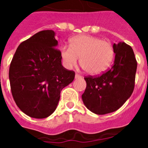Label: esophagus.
I'll return each mask as SVG.
<instances>
[{"instance_id": "1", "label": "esophagus", "mask_w": 148, "mask_h": 148, "mask_svg": "<svg viewBox=\"0 0 148 148\" xmlns=\"http://www.w3.org/2000/svg\"><path fill=\"white\" fill-rule=\"evenodd\" d=\"M75 78H82V75H80L79 74H75Z\"/></svg>"}]
</instances>
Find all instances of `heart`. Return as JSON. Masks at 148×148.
Instances as JSON below:
<instances>
[{
    "mask_svg": "<svg viewBox=\"0 0 148 148\" xmlns=\"http://www.w3.org/2000/svg\"><path fill=\"white\" fill-rule=\"evenodd\" d=\"M60 55L66 69L75 66L80 56L82 67L90 74L97 75L110 66L114 57V49L110 43L100 38L79 35L72 39L70 46H61Z\"/></svg>",
    "mask_w": 148,
    "mask_h": 148,
    "instance_id": "1",
    "label": "heart"
}]
</instances>
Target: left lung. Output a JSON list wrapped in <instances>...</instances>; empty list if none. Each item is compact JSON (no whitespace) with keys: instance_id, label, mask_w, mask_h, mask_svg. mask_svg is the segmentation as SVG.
Instances as JSON below:
<instances>
[{"instance_id":"left-lung-1","label":"left lung","mask_w":148,"mask_h":148,"mask_svg":"<svg viewBox=\"0 0 148 148\" xmlns=\"http://www.w3.org/2000/svg\"><path fill=\"white\" fill-rule=\"evenodd\" d=\"M114 64L101 75L84 78L87 83L82 94L84 105L98 115L112 113L130 97L135 86L137 61L133 49L125 42L114 44Z\"/></svg>"}]
</instances>
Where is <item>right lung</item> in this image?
Masks as SVG:
<instances>
[{
  "mask_svg": "<svg viewBox=\"0 0 148 148\" xmlns=\"http://www.w3.org/2000/svg\"><path fill=\"white\" fill-rule=\"evenodd\" d=\"M57 45L53 30L40 31L18 46L10 64L13 99L21 110L32 118L50 116L62 89L75 78V72L61 64Z\"/></svg>",
  "mask_w": 148,
  "mask_h": 148,
  "instance_id": "1",
  "label": "right lung"
}]
</instances>
